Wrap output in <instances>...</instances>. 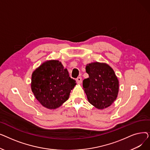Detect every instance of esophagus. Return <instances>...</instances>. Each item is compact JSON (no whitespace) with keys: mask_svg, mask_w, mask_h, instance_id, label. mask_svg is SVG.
<instances>
[{"mask_svg":"<svg viewBox=\"0 0 150 150\" xmlns=\"http://www.w3.org/2000/svg\"><path fill=\"white\" fill-rule=\"evenodd\" d=\"M76 80L77 84H81V82H82V78H81V77H78V78H76Z\"/></svg>","mask_w":150,"mask_h":150,"instance_id":"34e87169","label":"esophagus"}]
</instances>
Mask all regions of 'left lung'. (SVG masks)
Masks as SVG:
<instances>
[{
    "label": "left lung",
    "mask_w": 150,
    "mask_h": 150,
    "mask_svg": "<svg viewBox=\"0 0 150 150\" xmlns=\"http://www.w3.org/2000/svg\"><path fill=\"white\" fill-rule=\"evenodd\" d=\"M86 71L89 78L83 81V86L89 103L98 109L111 106L116 100L119 82L114 70L106 63L88 64Z\"/></svg>",
    "instance_id": "obj_1"
}]
</instances>
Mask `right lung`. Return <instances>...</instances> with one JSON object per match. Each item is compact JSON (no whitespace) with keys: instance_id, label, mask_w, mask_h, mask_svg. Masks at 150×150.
<instances>
[{"instance_id":"right-lung-1","label":"right lung","mask_w":150,"mask_h":150,"mask_svg":"<svg viewBox=\"0 0 150 150\" xmlns=\"http://www.w3.org/2000/svg\"><path fill=\"white\" fill-rule=\"evenodd\" d=\"M75 85V80L58 60L44 62L31 75V88L35 97L49 109H57L66 101Z\"/></svg>"}]
</instances>
